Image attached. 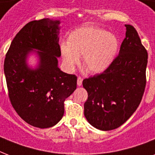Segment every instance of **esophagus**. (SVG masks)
Returning a JSON list of instances; mask_svg holds the SVG:
<instances>
[{
    "label": "esophagus",
    "instance_id": "obj_1",
    "mask_svg": "<svg viewBox=\"0 0 155 155\" xmlns=\"http://www.w3.org/2000/svg\"><path fill=\"white\" fill-rule=\"evenodd\" d=\"M83 82V79L81 77H78L77 79V85L78 86H81L82 85Z\"/></svg>",
    "mask_w": 155,
    "mask_h": 155
}]
</instances>
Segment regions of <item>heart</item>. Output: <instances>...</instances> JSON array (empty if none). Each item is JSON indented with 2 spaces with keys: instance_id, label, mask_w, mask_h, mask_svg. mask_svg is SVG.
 <instances>
[{
  "instance_id": "heart-1",
  "label": "heart",
  "mask_w": 155,
  "mask_h": 155,
  "mask_svg": "<svg viewBox=\"0 0 155 155\" xmlns=\"http://www.w3.org/2000/svg\"><path fill=\"white\" fill-rule=\"evenodd\" d=\"M61 54L66 69L72 71L83 56V66L87 72L99 74L114 62L119 50V40L114 34L103 29L84 27L71 33L68 45H61Z\"/></svg>"
}]
</instances>
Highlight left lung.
I'll use <instances>...</instances> for the list:
<instances>
[{
	"mask_svg": "<svg viewBox=\"0 0 155 155\" xmlns=\"http://www.w3.org/2000/svg\"><path fill=\"white\" fill-rule=\"evenodd\" d=\"M125 39L117 57L101 74L85 79L84 116L93 127L103 131L120 127L133 115L142 101L147 80V50L137 30L125 25Z\"/></svg>",
	"mask_w": 155,
	"mask_h": 155,
	"instance_id": "1",
	"label": "left lung"
}]
</instances>
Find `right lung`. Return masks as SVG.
<instances>
[{
  "label": "right lung",
  "instance_id": "right-lung-1",
  "mask_svg": "<svg viewBox=\"0 0 155 155\" xmlns=\"http://www.w3.org/2000/svg\"><path fill=\"white\" fill-rule=\"evenodd\" d=\"M60 21L43 18L27 23L11 42L4 63L8 97L21 118L35 127H52L64 114V101L76 89L77 77L58 67ZM35 53V68L27 63Z\"/></svg>",
  "mask_w": 155,
  "mask_h": 155
}]
</instances>
